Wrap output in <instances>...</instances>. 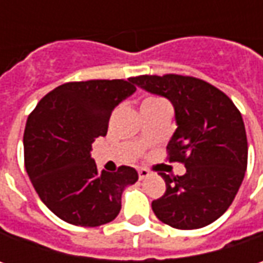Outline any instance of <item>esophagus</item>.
Listing matches in <instances>:
<instances>
[{"label":"esophagus","mask_w":263,"mask_h":263,"mask_svg":"<svg viewBox=\"0 0 263 263\" xmlns=\"http://www.w3.org/2000/svg\"><path fill=\"white\" fill-rule=\"evenodd\" d=\"M149 174H151V173H149V170H146V168H140V170H139V178H140V180H145L146 177H149Z\"/></svg>","instance_id":"34e87169"}]
</instances>
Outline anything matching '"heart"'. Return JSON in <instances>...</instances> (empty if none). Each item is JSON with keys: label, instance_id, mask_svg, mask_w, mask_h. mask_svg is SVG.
<instances>
[{"label": "heart", "instance_id": "obj_1", "mask_svg": "<svg viewBox=\"0 0 263 263\" xmlns=\"http://www.w3.org/2000/svg\"><path fill=\"white\" fill-rule=\"evenodd\" d=\"M157 104H162V101H161V99H158V98H146V99L143 101V104H142V106L157 105Z\"/></svg>", "mask_w": 263, "mask_h": 263}]
</instances>
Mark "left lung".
<instances>
[{
	"mask_svg": "<svg viewBox=\"0 0 263 263\" xmlns=\"http://www.w3.org/2000/svg\"><path fill=\"white\" fill-rule=\"evenodd\" d=\"M132 82L173 104L177 128L167 145L168 161L186 167L184 176L159 173L167 190L152 211L173 228L206 227L233 203L248 168L240 111L224 92L196 77L145 74Z\"/></svg>",
	"mask_w": 263,
	"mask_h": 263,
	"instance_id": "1",
	"label": "left lung"
}]
</instances>
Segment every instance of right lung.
<instances>
[{"label": "right lung", "instance_id": "right-lung-1", "mask_svg": "<svg viewBox=\"0 0 263 263\" xmlns=\"http://www.w3.org/2000/svg\"><path fill=\"white\" fill-rule=\"evenodd\" d=\"M123 80L68 82L45 95L27 118L25 165L46 208L68 224L99 227L116 219L124 189L137 181L135 168L99 171L90 158L105 136L112 109L135 93Z\"/></svg>", "mask_w": 263, "mask_h": 263}]
</instances>
